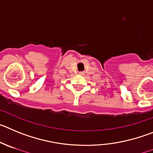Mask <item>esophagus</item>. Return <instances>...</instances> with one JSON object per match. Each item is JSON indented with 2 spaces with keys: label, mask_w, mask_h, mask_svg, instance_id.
Wrapping results in <instances>:
<instances>
[{
  "label": "esophagus",
  "mask_w": 153,
  "mask_h": 153,
  "mask_svg": "<svg viewBox=\"0 0 153 153\" xmlns=\"http://www.w3.org/2000/svg\"><path fill=\"white\" fill-rule=\"evenodd\" d=\"M79 74L81 75H85V72H84V71H81V72H79Z\"/></svg>",
  "instance_id": "34e87169"
}]
</instances>
